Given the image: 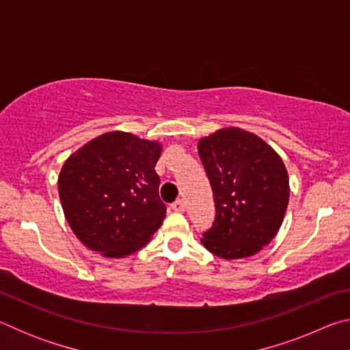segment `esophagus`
I'll list each match as a JSON object with an SVG mask.
<instances>
[{"label":"esophagus","mask_w":350,"mask_h":350,"mask_svg":"<svg viewBox=\"0 0 350 350\" xmlns=\"http://www.w3.org/2000/svg\"><path fill=\"white\" fill-rule=\"evenodd\" d=\"M171 208H173L174 211H179V213H183L185 211V200L183 199H179V200H176V202L171 205Z\"/></svg>","instance_id":"obj_1"}]
</instances>
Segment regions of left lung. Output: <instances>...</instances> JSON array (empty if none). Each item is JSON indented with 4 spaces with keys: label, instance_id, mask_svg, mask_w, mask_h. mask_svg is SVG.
I'll return each instance as SVG.
<instances>
[{
    "label": "left lung",
    "instance_id": "left-lung-1",
    "mask_svg": "<svg viewBox=\"0 0 350 350\" xmlns=\"http://www.w3.org/2000/svg\"><path fill=\"white\" fill-rule=\"evenodd\" d=\"M198 151L216 205L200 242L222 259L253 256L270 244L286 215L290 187L282 159L256 134L234 126L202 137Z\"/></svg>",
    "mask_w": 350,
    "mask_h": 350
}]
</instances>
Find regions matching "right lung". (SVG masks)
I'll return each instance as SVG.
<instances>
[{
	"label": "right lung",
	"instance_id": "add662e5",
	"mask_svg": "<svg viewBox=\"0 0 350 350\" xmlns=\"http://www.w3.org/2000/svg\"><path fill=\"white\" fill-rule=\"evenodd\" d=\"M159 142L111 131L70 154L58 176L69 227L88 248L125 258L148 244L167 215L159 198Z\"/></svg>",
	"mask_w": 350,
	"mask_h": 350
}]
</instances>
